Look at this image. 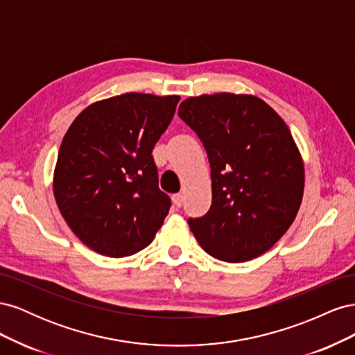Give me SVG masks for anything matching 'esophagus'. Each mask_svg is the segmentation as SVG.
Listing matches in <instances>:
<instances>
[{"mask_svg": "<svg viewBox=\"0 0 355 355\" xmlns=\"http://www.w3.org/2000/svg\"><path fill=\"white\" fill-rule=\"evenodd\" d=\"M171 201H173V204L176 207H180L182 204H184V196L182 194H175L173 197H171Z\"/></svg>", "mask_w": 355, "mask_h": 355, "instance_id": "34e87169", "label": "esophagus"}]
</instances>
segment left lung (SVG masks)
<instances>
[{"label": "left lung", "instance_id": "1", "mask_svg": "<svg viewBox=\"0 0 355 355\" xmlns=\"http://www.w3.org/2000/svg\"><path fill=\"white\" fill-rule=\"evenodd\" d=\"M178 114L201 139L211 168V206L188 220L202 250L231 263L268 252L304 197V159L287 124L252 94L188 98Z\"/></svg>", "mask_w": 355, "mask_h": 355}]
</instances>
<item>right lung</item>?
Here are the masks:
<instances>
[{"label": "right lung", "instance_id": "1", "mask_svg": "<svg viewBox=\"0 0 355 355\" xmlns=\"http://www.w3.org/2000/svg\"><path fill=\"white\" fill-rule=\"evenodd\" d=\"M179 96L125 93L89 105L60 144L53 194L72 232L110 257L151 244L170 209L153 149Z\"/></svg>", "mask_w": 355, "mask_h": 355}]
</instances>
